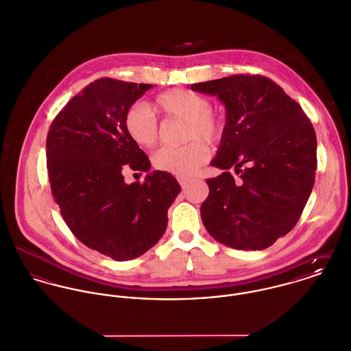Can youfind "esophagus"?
Masks as SVG:
<instances>
[{
	"mask_svg": "<svg viewBox=\"0 0 351 351\" xmlns=\"http://www.w3.org/2000/svg\"><path fill=\"white\" fill-rule=\"evenodd\" d=\"M178 182L180 183V186H182L183 189H186V187L189 186V183L191 182V179H190V178H183V176H179V178H178Z\"/></svg>",
	"mask_w": 351,
	"mask_h": 351,
	"instance_id": "obj_1",
	"label": "esophagus"
}]
</instances>
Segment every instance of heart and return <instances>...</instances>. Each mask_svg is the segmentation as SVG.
Returning <instances> with one entry per match:
<instances>
[{"instance_id":"1","label":"heart","mask_w":351,"mask_h":351,"mask_svg":"<svg viewBox=\"0 0 351 351\" xmlns=\"http://www.w3.org/2000/svg\"><path fill=\"white\" fill-rule=\"evenodd\" d=\"M156 106L167 118L186 119V138L194 140L180 147H164L154 156V165L158 171L176 176H191L207 162L210 151L202 138L210 144L221 141L226 117L213 110L210 99L199 93L173 88L157 95ZM128 136L143 148L155 147L160 137V126L154 110L144 102H134L123 117Z\"/></svg>"}]
</instances>
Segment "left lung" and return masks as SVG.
Masks as SVG:
<instances>
[{"instance_id": "8db88e82", "label": "left lung", "mask_w": 351, "mask_h": 351, "mask_svg": "<svg viewBox=\"0 0 351 351\" xmlns=\"http://www.w3.org/2000/svg\"><path fill=\"white\" fill-rule=\"evenodd\" d=\"M226 106V128L200 206L204 228L218 242L263 250L298 223L311 195L316 134L311 121L272 79L237 74L191 84ZM232 167L240 175L235 182Z\"/></svg>"}]
</instances>
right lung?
Wrapping results in <instances>:
<instances>
[{
	"label": "right lung",
	"instance_id": "1",
	"mask_svg": "<svg viewBox=\"0 0 351 351\" xmlns=\"http://www.w3.org/2000/svg\"><path fill=\"white\" fill-rule=\"evenodd\" d=\"M151 87L97 79L67 102L47 136L51 193L64 222L82 243L116 261L137 258L156 245L182 190L164 171L151 172L143 184L125 183V169H151L123 126L129 106Z\"/></svg>",
	"mask_w": 351,
	"mask_h": 351
}]
</instances>
